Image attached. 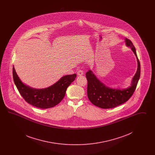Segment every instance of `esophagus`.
<instances>
[{
	"mask_svg": "<svg viewBox=\"0 0 155 155\" xmlns=\"http://www.w3.org/2000/svg\"><path fill=\"white\" fill-rule=\"evenodd\" d=\"M84 74V71H82V70H79V71H78V72H77V74H78V75H83Z\"/></svg>",
	"mask_w": 155,
	"mask_h": 155,
	"instance_id": "esophagus-1",
	"label": "esophagus"
}]
</instances>
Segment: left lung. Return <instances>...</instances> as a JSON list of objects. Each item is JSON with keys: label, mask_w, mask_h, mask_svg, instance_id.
I'll return each instance as SVG.
<instances>
[{"label": "left lung", "mask_w": 155, "mask_h": 155, "mask_svg": "<svg viewBox=\"0 0 155 155\" xmlns=\"http://www.w3.org/2000/svg\"><path fill=\"white\" fill-rule=\"evenodd\" d=\"M125 42L127 46L131 48L138 61V69L133 78L131 86L124 89L107 87L99 81L91 70H89L86 73L88 81L87 95L89 101L95 106L102 109L115 107L128 101L136 89L140 77V62L133 42L127 38H125Z\"/></svg>", "instance_id": "left-lung-1"}]
</instances>
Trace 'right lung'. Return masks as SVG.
<instances>
[{
	"label": "right lung",
	"mask_w": 155,
	"mask_h": 155,
	"mask_svg": "<svg viewBox=\"0 0 155 155\" xmlns=\"http://www.w3.org/2000/svg\"><path fill=\"white\" fill-rule=\"evenodd\" d=\"M15 85L24 99L30 104L41 109L53 107L64 98L67 87L75 80L77 75H67L61 77L56 83L47 88L36 89L22 83L13 67Z\"/></svg>",
	"instance_id": "1"
}]
</instances>
